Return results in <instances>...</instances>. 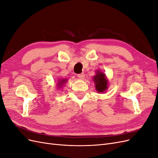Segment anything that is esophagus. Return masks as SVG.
Wrapping results in <instances>:
<instances>
[{
	"label": "esophagus",
	"mask_w": 158,
	"mask_h": 158,
	"mask_svg": "<svg viewBox=\"0 0 158 158\" xmlns=\"http://www.w3.org/2000/svg\"><path fill=\"white\" fill-rule=\"evenodd\" d=\"M77 76L80 79H84L85 77V74L84 73H81V74H78Z\"/></svg>",
	"instance_id": "obj_1"
}]
</instances>
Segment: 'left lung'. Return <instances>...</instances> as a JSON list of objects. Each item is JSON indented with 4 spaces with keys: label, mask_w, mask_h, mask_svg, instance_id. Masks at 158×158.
I'll list each match as a JSON object with an SVG mask.
<instances>
[{
    "label": "left lung",
    "mask_w": 158,
    "mask_h": 158,
    "mask_svg": "<svg viewBox=\"0 0 158 158\" xmlns=\"http://www.w3.org/2000/svg\"><path fill=\"white\" fill-rule=\"evenodd\" d=\"M94 82H95V89L99 93H103L107 90L108 86V80L104 73L99 70L96 71V74L94 76Z\"/></svg>",
    "instance_id": "8db88e82"
}]
</instances>
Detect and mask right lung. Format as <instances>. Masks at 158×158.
Masks as SVG:
<instances>
[{
  "label": "right lung",
  "instance_id": "1",
  "mask_svg": "<svg viewBox=\"0 0 158 158\" xmlns=\"http://www.w3.org/2000/svg\"><path fill=\"white\" fill-rule=\"evenodd\" d=\"M66 82H67V80H66V79H62V80H60L59 82H58V87H59V88L63 86V85L64 84V83H65Z\"/></svg>",
  "mask_w": 158,
  "mask_h": 158
}]
</instances>
